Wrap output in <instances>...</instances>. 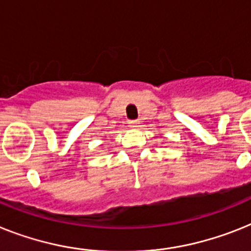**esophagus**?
<instances>
[{"label":"esophagus","mask_w":251,"mask_h":251,"mask_svg":"<svg viewBox=\"0 0 251 251\" xmlns=\"http://www.w3.org/2000/svg\"><path fill=\"white\" fill-rule=\"evenodd\" d=\"M128 124H129L130 128L140 127V122H138V121H129V122H128Z\"/></svg>","instance_id":"esophagus-1"}]
</instances>
